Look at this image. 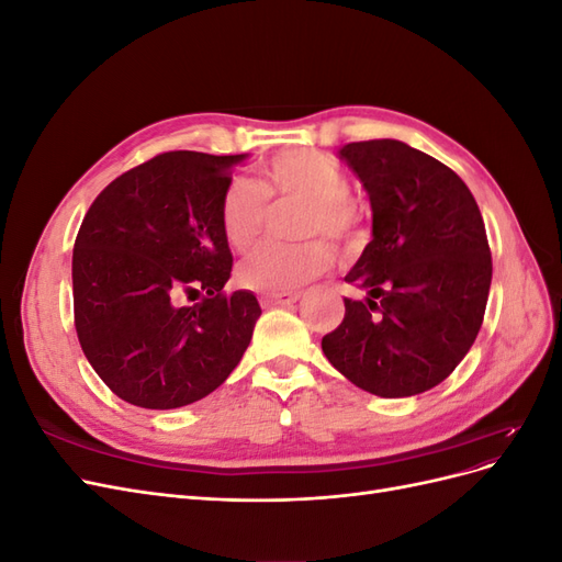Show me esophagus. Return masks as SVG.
Wrapping results in <instances>:
<instances>
[{"instance_id": "esophagus-1", "label": "esophagus", "mask_w": 562, "mask_h": 562, "mask_svg": "<svg viewBox=\"0 0 562 562\" xmlns=\"http://www.w3.org/2000/svg\"><path fill=\"white\" fill-rule=\"evenodd\" d=\"M297 300H300V293H262L260 295L262 307H277V304H291Z\"/></svg>"}]
</instances>
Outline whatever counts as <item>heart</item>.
<instances>
[{"label":"heart","mask_w":562,"mask_h":562,"mask_svg":"<svg viewBox=\"0 0 562 562\" xmlns=\"http://www.w3.org/2000/svg\"><path fill=\"white\" fill-rule=\"evenodd\" d=\"M269 199H307L300 232L314 239L297 244L267 241L248 252L236 277L250 291H295L326 274L335 262L333 246L321 236L337 244H351L361 236L363 215L359 203L349 196L345 168L321 151L285 149L260 168L258 182L234 178L227 184L220 203V227L232 248L246 250L260 239Z\"/></svg>","instance_id":"b5f03b06"}]
</instances>
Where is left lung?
Here are the masks:
<instances>
[{
  "mask_svg": "<svg viewBox=\"0 0 562 562\" xmlns=\"http://www.w3.org/2000/svg\"><path fill=\"white\" fill-rule=\"evenodd\" d=\"M372 206V241L345 277V318L326 359L370 394L405 398L443 382L479 335L492 281L483 215L452 168L401 140L339 149Z\"/></svg>",
  "mask_w": 562,
  "mask_h": 562,
  "instance_id": "left-lung-1",
  "label": "left lung"
}]
</instances>
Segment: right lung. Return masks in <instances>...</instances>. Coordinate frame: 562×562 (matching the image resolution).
<instances>
[{"mask_svg": "<svg viewBox=\"0 0 562 562\" xmlns=\"http://www.w3.org/2000/svg\"><path fill=\"white\" fill-rule=\"evenodd\" d=\"M246 155L164 151L114 178L75 239V328L122 401L171 411L209 396L239 366L262 310L227 293L220 203ZM200 300L184 305L183 297Z\"/></svg>", "mask_w": 562, "mask_h": 562, "instance_id": "add662e5", "label": "right lung"}]
</instances>
